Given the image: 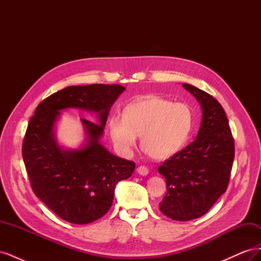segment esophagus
Returning a JSON list of instances; mask_svg holds the SVG:
<instances>
[{
	"label": "esophagus",
	"mask_w": 261,
	"mask_h": 261,
	"mask_svg": "<svg viewBox=\"0 0 261 261\" xmlns=\"http://www.w3.org/2000/svg\"><path fill=\"white\" fill-rule=\"evenodd\" d=\"M137 172L140 175H147L149 173V169L146 167V165H140V167L137 168Z\"/></svg>",
	"instance_id": "esophagus-1"
}]
</instances>
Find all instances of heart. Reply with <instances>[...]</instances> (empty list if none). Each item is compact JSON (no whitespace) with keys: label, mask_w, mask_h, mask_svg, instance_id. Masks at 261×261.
Here are the masks:
<instances>
[{"label":"heart","mask_w":261,"mask_h":261,"mask_svg":"<svg viewBox=\"0 0 261 261\" xmlns=\"http://www.w3.org/2000/svg\"><path fill=\"white\" fill-rule=\"evenodd\" d=\"M192 123L193 115L186 105L149 97L129 105L124 117L110 118L109 130L121 151H130L137 144V136H141L145 151L153 159L164 160L183 147Z\"/></svg>","instance_id":"obj_1"}]
</instances>
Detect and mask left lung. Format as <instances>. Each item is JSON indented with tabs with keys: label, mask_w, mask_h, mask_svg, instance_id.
Returning <instances> with one entry per match:
<instances>
[{
	"label": "left lung",
	"mask_w": 261,
	"mask_h": 261,
	"mask_svg": "<svg viewBox=\"0 0 261 261\" xmlns=\"http://www.w3.org/2000/svg\"><path fill=\"white\" fill-rule=\"evenodd\" d=\"M202 108V121L193 143L159 168L167 193L159 203L164 216L189 221L207 213L225 193L234 161V138L220 102L195 86L183 84Z\"/></svg>",
	"instance_id": "left-lung-1"
}]
</instances>
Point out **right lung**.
Instances as JSON below:
<instances>
[{
  "label": "right lung",
  "instance_id": "obj_1",
  "mask_svg": "<svg viewBox=\"0 0 261 261\" xmlns=\"http://www.w3.org/2000/svg\"><path fill=\"white\" fill-rule=\"evenodd\" d=\"M125 90L121 85L70 86L38 105L22 140V159L35 195L55 215L74 224L91 223L111 208L118 181L130 177L136 164L99 144L110 108ZM81 107L97 112L100 124L82 119L89 143L64 152L53 137L61 109Z\"/></svg>",
  "mask_w": 261,
  "mask_h": 261
}]
</instances>
